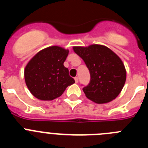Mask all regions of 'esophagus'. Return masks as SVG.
<instances>
[{"mask_svg": "<svg viewBox=\"0 0 148 148\" xmlns=\"http://www.w3.org/2000/svg\"><path fill=\"white\" fill-rule=\"evenodd\" d=\"M74 79H75V83H78V77H75V78H74Z\"/></svg>", "mask_w": 148, "mask_h": 148, "instance_id": "esophagus-1", "label": "esophagus"}]
</instances>
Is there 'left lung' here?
Wrapping results in <instances>:
<instances>
[{
    "label": "left lung",
    "mask_w": 148,
    "mask_h": 148,
    "mask_svg": "<svg viewBox=\"0 0 148 148\" xmlns=\"http://www.w3.org/2000/svg\"><path fill=\"white\" fill-rule=\"evenodd\" d=\"M73 49L90 73V84L83 88L86 97L96 104H105L116 99L126 82V69L121 58L101 44L75 46Z\"/></svg>",
    "instance_id": "8db88e82"
}]
</instances>
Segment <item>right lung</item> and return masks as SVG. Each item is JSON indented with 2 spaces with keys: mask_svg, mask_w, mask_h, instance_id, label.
I'll list each match as a JSON object with an SVG mask.
<instances>
[{
  "mask_svg": "<svg viewBox=\"0 0 148 148\" xmlns=\"http://www.w3.org/2000/svg\"><path fill=\"white\" fill-rule=\"evenodd\" d=\"M68 54L69 49L51 46L39 51L29 61L24 69V79L29 90L36 99H57L68 86L75 83L64 66Z\"/></svg>",
  "mask_w": 148,
  "mask_h": 148,
  "instance_id": "1",
  "label": "right lung"
}]
</instances>
